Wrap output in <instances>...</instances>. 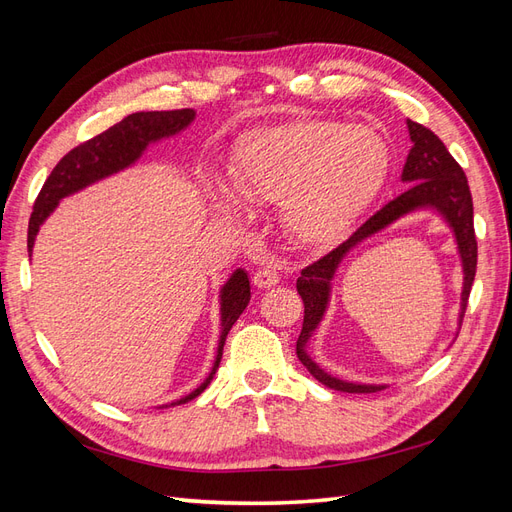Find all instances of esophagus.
<instances>
[{
    "instance_id": "obj_1",
    "label": "esophagus",
    "mask_w": 512,
    "mask_h": 512,
    "mask_svg": "<svg viewBox=\"0 0 512 512\" xmlns=\"http://www.w3.org/2000/svg\"><path fill=\"white\" fill-rule=\"evenodd\" d=\"M277 282H280V271H277V267L271 265V262H267L265 267H260V269L254 273V286L260 288V290L273 288Z\"/></svg>"
}]
</instances>
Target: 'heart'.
I'll list each match as a JSON object with an SVG mask.
<instances>
[{"label":"heart","mask_w":512,"mask_h":512,"mask_svg":"<svg viewBox=\"0 0 512 512\" xmlns=\"http://www.w3.org/2000/svg\"><path fill=\"white\" fill-rule=\"evenodd\" d=\"M389 147L369 126L301 117L247 132L235 147L232 188L254 203H282L284 222L301 243H333L382 188ZM222 211H239L237 196L215 185Z\"/></svg>","instance_id":"1"}]
</instances>
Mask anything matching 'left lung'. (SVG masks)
Wrapping results in <instances>:
<instances>
[{
  "instance_id": "obj_1",
  "label": "left lung",
  "mask_w": 512,
  "mask_h": 512,
  "mask_svg": "<svg viewBox=\"0 0 512 512\" xmlns=\"http://www.w3.org/2000/svg\"><path fill=\"white\" fill-rule=\"evenodd\" d=\"M408 123V134L412 141V149L404 164V173L401 181L408 183V190L399 194L389 205H384L378 213L352 232V237L337 245L333 252L322 256L314 265H309L301 271L297 280V292L301 294L305 305L303 316V329L297 339V356L299 361L307 367L320 384L329 386L333 391L342 393H376L386 389V384H361V382H348L331 376L324 371L312 356L307 352V344L320 322L327 314L329 301H331V286L333 277L342 265L344 258L359 247L369 237L378 235L384 228H389L397 220L406 218L416 211H436L440 218L453 230V237L457 243V252L461 260L463 271V286H461V307H459V327L463 314H466L468 297L472 290V282L476 275V237H474V207H472V194L468 188L466 173L455 162V158L448 153L440 138L427 130L425 126L416 121Z\"/></svg>"
}]
</instances>
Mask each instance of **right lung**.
Returning <instances> with one entry per match:
<instances>
[{"label": "right lung", "mask_w": 512, "mask_h": 512, "mask_svg": "<svg viewBox=\"0 0 512 512\" xmlns=\"http://www.w3.org/2000/svg\"><path fill=\"white\" fill-rule=\"evenodd\" d=\"M196 111L194 108H181V111H143L132 113L123 117L115 126L108 128L106 132L91 138V141L74 147L70 153L59 160V164L53 168L49 179L44 181L42 190L36 198L34 213L29 218V230H27V252L32 258L34 243L40 232V226L46 222V218L57 209L59 200L81 192L89 185H94L106 177L117 175L121 170L130 168L138 160L143 158L149 145H156L164 138H173L179 132L190 126L194 121ZM250 277L247 271L237 269L232 273L226 284L220 290V339H218V352H215V361L209 371V376L200 382L192 393L185 397L170 401L160 408H170L179 404H188L194 397L203 393L209 382L213 380L215 371L222 361V350L226 335L232 329V324L243 314V309L250 303Z\"/></svg>", "instance_id": "obj_1"}]
</instances>
